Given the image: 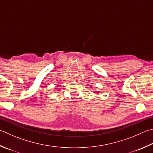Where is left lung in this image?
Returning <instances> with one entry per match:
<instances>
[{
	"instance_id": "left-lung-1",
	"label": "left lung",
	"mask_w": 153,
	"mask_h": 153,
	"mask_svg": "<svg viewBox=\"0 0 153 153\" xmlns=\"http://www.w3.org/2000/svg\"><path fill=\"white\" fill-rule=\"evenodd\" d=\"M97 94H99V92H98H98H97Z\"/></svg>"
}]
</instances>
